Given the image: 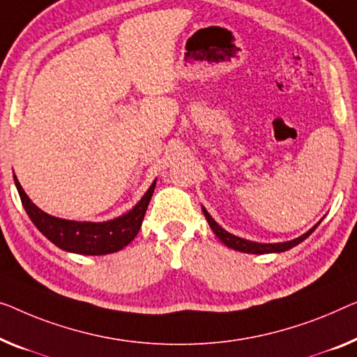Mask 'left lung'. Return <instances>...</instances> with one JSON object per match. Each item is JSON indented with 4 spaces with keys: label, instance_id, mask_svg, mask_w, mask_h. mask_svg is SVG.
I'll return each mask as SVG.
<instances>
[{
    "label": "left lung",
    "instance_id": "8db88e82",
    "mask_svg": "<svg viewBox=\"0 0 357 357\" xmlns=\"http://www.w3.org/2000/svg\"><path fill=\"white\" fill-rule=\"evenodd\" d=\"M202 211H204V215L206 218V221H208V225L211 227V231L216 234V237L220 238V241L225 243L226 247H229L232 250H237V252H243V253H252V255H264V253H280V252H287V250L296 247L298 243H301L305 241L306 237H310L312 231L316 229V227L321 225V221L317 222L316 226H312L310 231L303 234V236L294 238V241H287V242H278V243H259V242H252V241H247V238H242V237H237L234 236V234L227 232L226 229H222V227L218 225V222L213 220L210 216V213L205 210V206H202Z\"/></svg>",
    "mask_w": 357,
    "mask_h": 357
}]
</instances>
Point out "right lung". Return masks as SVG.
<instances>
[{
  "label": "right lung",
  "instance_id": "add662e5",
  "mask_svg": "<svg viewBox=\"0 0 357 357\" xmlns=\"http://www.w3.org/2000/svg\"><path fill=\"white\" fill-rule=\"evenodd\" d=\"M14 183L19 190L26 215L47 241H51L56 247L66 250V252L91 255L93 257V255L119 252L137 236L149 202H151L153 189H155L157 179L153 181L147 192L141 197V200L130 211L102 222L62 220V218L47 215L29 199L15 174Z\"/></svg>",
  "mask_w": 357,
  "mask_h": 357
}]
</instances>
